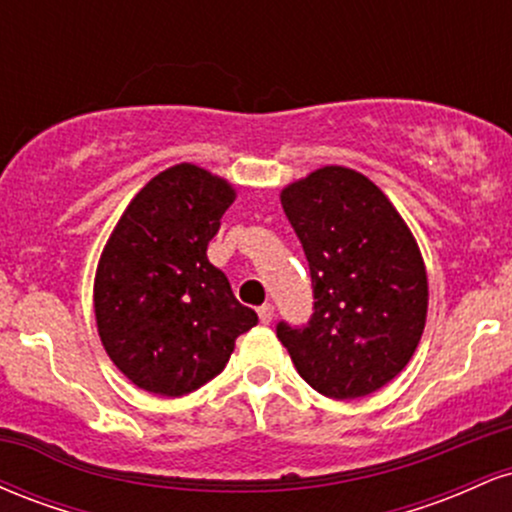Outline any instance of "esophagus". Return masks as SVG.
<instances>
[{
	"instance_id": "34e87169",
	"label": "esophagus",
	"mask_w": 512,
	"mask_h": 512,
	"mask_svg": "<svg viewBox=\"0 0 512 512\" xmlns=\"http://www.w3.org/2000/svg\"><path fill=\"white\" fill-rule=\"evenodd\" d=\"M257 315H260L262 325H269V322H272V317H274V305L272 303L260 305V308H257Z\"/></svg>"
}]
</instances>
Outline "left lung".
Wrapping results in <instances>:
<instances>
[{
	"instance_id": "obj_1",
	"label": "left lung",
	"mask_w": 512,
	"mask_h": 512,
	"mask_svg": "<svg viewBox=\"0 0 512 512\" xmlns=\"http://www.w3.org/2000/svg\"><path fill=\"white\" fill-rule=\"evenodd\" d=\"M313 281L305 325L276 337L320 395L356 399L409 363L426 325L428 281L407 223L366 175L327 166L281 192Z\"/></svg>"
}]
</instances>
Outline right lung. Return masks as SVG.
<instances>
[{"label": "right lung", "mask_w": 512, "mask_h": 512, "mask_svg": "<svg viewBox=\"0 0 512 512\" xmlns=\"http://www.w3.org/2000/svg\"><path fill=\"white\" fill-rule=\"evenodd\" d=\"M236 192L180 163L129 202L96 274V320L113 363L163 397L197 390L221 373L257 313L233 296L207 245Z\"/></svg>", "instance_id": "obj_1"}]
</instances>
